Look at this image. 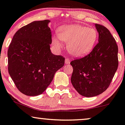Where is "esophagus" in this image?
Returning a JSON list of instances; mask_svg holds the SVG:
<instances>
[{
  "label": "esophagus",
  "instance_id": "34e87169",
  "mask_svg": "<svg viewBox=\"0 0 125 125\" xmlns=\"http://www.w3.org/2000/svg\"><path fill=\"white\" fill-rule=\"evenodd\" d=\"M64 63H65V64L70 63V60H69V58H66L65 61H64Z\"/></svg>",
  "mask_w": 125,
  "mask_h": 125
}]
</instances>
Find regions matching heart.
I'll list each match as a JSON object with an SVG mask.
<instances>
[{
	"label": "heart",
	"mask_w": 125,
	"mask_h": 125,
	"mask_svg": "<svg viewBox=\"0 0 125 125\" xmlns=\"http://www.w3.org/2000/svg\"><path fill=\"white\" fill-rule=\"evenodd\" d=\"M97 31L94 28H87L80 24L61 26L57 35L52 38L55 48L62 47L61 41L67 42V50L77 57L85 56L91 52L97 39Z\"/></svg>",
	"instance_id": "1"
}]
</instances>
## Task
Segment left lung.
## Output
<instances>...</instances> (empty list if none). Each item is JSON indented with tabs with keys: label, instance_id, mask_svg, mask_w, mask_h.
<instances>
[{
	"label": "left lung",
	"instance_id": "8db88e82",
	"mask_svg": "<svg viewBox=\"0 0 125 125\" xmlns=\"http://www.w3.org/2000/svg\"><path fill=\"white\" fill-rule=\"evenodd\" d=\"M99 33L98 43L91 52L70 62L73 68L71 82L81 95L94 97L104 92L118 69V45L110 31L95 24Z\"/></svg>",
	"mask_w": 125,
	"mask_h": 125
}]
</instances>
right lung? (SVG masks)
Wrapping results in <instances>:
<instances>
[{
	"label": "right lung",
	"mask_w": 125,
	"mask_h": 125,
	"mask_svg": "<svg viewBox=\"0 0 125 125\" xmlns=\"http://www.w3.org/2000/svg\"><path fill=\"white\" fill-rule=\"evenodd\" d=\"M50 20L33 21L15 33L7 52L8 70L23 94H41L63 66L64 58L51 52Z\"/></svg>",
	"instance_id": "1"
}]
</instances>
